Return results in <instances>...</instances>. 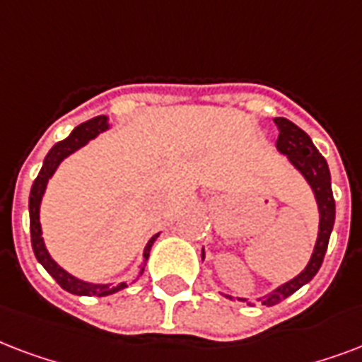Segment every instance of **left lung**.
Returning a JSON list of instances; mask_svg holds the SVG:
<instances>
[{
  "instance_id": "8db88e82",
  "label": "left lung",
  "mask_w": 362,
  "mask_h": 362,
  "mask_svg": "<svg viewBox=\"0 0 362 362\" xmlns=\"http://www.w3.org/2000/svg\"><path fill=\"white\" fill-rule=\"evenodd\" d=\"M276 124L277 130H279L276 149L281 155L287 156L291 166L295 168L296 172L306 179V183L310 185V189L313 192V198L317 202L319 230L317 240H315V247H313V253L310 257V260H308L306 268L298 276H295L293 279H288L287 283H283V285L276 287L274 291H270L268 295L259 296L257 300L262 302L264 306H274L277 302L285 300L287 296L296 293L302 285L312 281L313 276L317 274L321 264H323L325 253H327V247H329L330 232H332L336 217L334 196H332V187H330L329 164L323 158V155L315 149L312 137L308 136L302 128H298L295 122H291L288 119H283V117H277ZM202 259H204V249H202ZM238 300L251 304L249 298H240L238 296Z\"/></svg>"
}]
</instances>
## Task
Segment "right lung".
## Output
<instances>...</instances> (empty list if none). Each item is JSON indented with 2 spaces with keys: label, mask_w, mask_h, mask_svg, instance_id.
Listing matches in <instances>:
<instances>
[{
  "label": "right lung",
  "mask_w": 362,
  "mask_h": 362,
  "mask_svg": "<svg viewBox=\"0 0 362 362\" xmlns=\"http://www.w3.org/2000/svg\"><path fill=\"white\" fill-rule=\"evenodd\" d=\"M109 130V120L105 115H100V117H94V119L86 120L83 124H79L75 128L66 139L58 141L49 151V155L45 156L43 168L41 172L35 177L32 185V190H30V232H32V247L33 253H35V259L41 262L45 270L49 272L50 276L54 277L56 283L60 285L64 291L71 293V295L79 296H107L113 295V293H119L122 288L128 287V283H90L83 281L79 277L71 276L69 272H66L58 262H56L52 257L49 255L47 247H45L43 240V230H41V221H39V211H41V202H43L45 190H47V185H49V179L54 175V172L58 170V166L62 164L64 158H67L69 155H74L75 151H79L81 147H85L86 143L98 137V134ZM158 238V234L151 238L145 249H143V264L139 268V274L137 277L141 276L143 270H145V264H147V259H149L151 247L153 243ZM136 277V279H137Z\"/></svg>",
  "instance_id": "right-lung-1"
}]
</instances>
